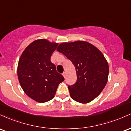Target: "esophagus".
Masks as SVG:
<instances>
[{"mask_svg": "<svg viewBox=\"0 0 131 131\" xmlns=\"http://www.w3.org/2000/svg\"><path fill=\"white\" fill-rule=\"evenodd\" d=\"M62 75L64 76V77H66V72H63L62 73Z\"/></svg>", "mask_w": 131, "mask_h": 131, "instance_id": "obj_1", "label": "esophagus"}]
</instances>
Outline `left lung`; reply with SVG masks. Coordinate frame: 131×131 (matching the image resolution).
<instances>
[{
    "label": "left lung",
    "instance_id": "obj_1",
    "mask_svg": "<svg viewBox=\"0 0 131 131\" xmlns=\"http://www.w3.org/2000/svg\"><path fill=\"white\" fill-rule=\"evenodd\" d=\"M57 50L64 54L75 67L77 81L68 86L71 98L81 103L93 100L108 81L109 67L103 54L85 41L64 42Z\"/></svg>",
    "mask_w": 131,
    "mask_h": 131
}]
</instances>
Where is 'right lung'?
Segmentation results:
<instances>
[{
  "instance_id": "right-lung-1",
  "label": "right lung",
  "mask_w": 131,
  "mask_h": 131,
  "mask_svg": "<svg viewBox=\"0 0 131 131\" xmlns=\"http://www.w3.org/2000/svg\"><path fill=\"white\" fill-rule=\"evenodd\" d=\"M58 43L45 39L30 44L18 61L17 73L22 89L34 100L45 103L54 98L64 78L56 69L51 57Z\"/></svg>"
}]
</instances>
